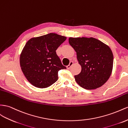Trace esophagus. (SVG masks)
Masks as SVG:
<instances>
[{"mask_svg": "<svg viewBox=\"0 0 128 128\" xmlns=\"http://www.w3.org/2000/svg\"><path fill=\"white\" fill-rule=\"evenodd\" d=\"M73 64H74V62H70L69 64H68V66H66L67 68H68V69H69V68H70L72 66Z\"/></svg>", "mask_w": 128, "mask_h": 128, "instance_id": "34e87169", "label": "esophagus"}]
</instances>
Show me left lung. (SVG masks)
Listing matches in <instances>:
<instances>
[{
  "mask_svg": "<svg viewBox=\"0 0 128 128\" xmlns=\"http://www.w3.org/2000/svg\"><path fill=\"white\" fill-rule=\"evenodd\" d=\"M82 67L74 76L77 84L87 90L96 89L106 82L112 72L114 56L110 48L92 37L68 38Z\"/></svg>",
  "mask_w": 128,
  "mask_h": 128,
  "instance_id": "left-lung-1",
  "label": "left lung"
}]
</instances>
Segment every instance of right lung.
Returning <instances> with one entry per match:
<instances>
[{"label": "right lung", "mask_w": 128, "mask_h": 128, "mask_svg": "<svg viewBox=\"0 0 128 128\" xmlns=\"http://www.w3.org/2000/svg\"><path fill=\"white\" fill-rule=\"evenodd\" d=\"M66 39L50 33L32 38L26 43L20 56V65L33 86L39 88L51 86L58 80V71L66 68L56 51Z\"/></svg>", "instance_id": "right-lung-1"}]
</instances>
